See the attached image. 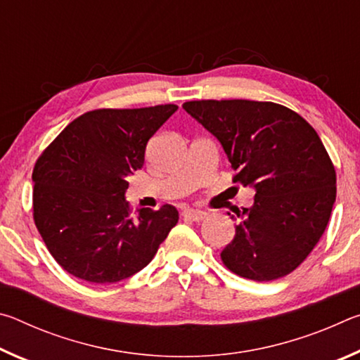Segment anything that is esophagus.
<instances>
[{"label": "esophagus", "instance_id": "obj_1", "mask_svg": "<svg viewBox=\"0 0 360 360\" xmlns=\"http://www.w3.org/2000/svg\"><path fill=\"white\" fill-rule=\"evenodd\" d=\"M205 216H206V212L200 211V210H191V208H187V210L182 211V217H184L186 221L200 222V221H203Z\"/></svg>", "mask_w": 360, "mask_h": 360}]
</instances>
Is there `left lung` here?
<instances>
[{
  "mask_svg": "<svg viewBox=\"0 0 360 360\" xmlns=\"http://www.w3.org/2000/svg\"><path fill=\"white\" fill-rule=\"evenodd\" d=\"M182 108L221 143L233 181L255 192L222 249L225 266L254 281L289 275L318 245L337 197L319 135L302 115L270 101L202 100Z\"/></svg>",
  "mask_w": 360,
  "mask_h": 360,
  "instance_id": "1",
  "label": "left lung"
}]
</instances>
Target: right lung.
I'll use <instances>...</instances> for the list:
<instances>
[{"instance_id":"right-lung-1","label":"right lung","mask_w":360,"mask_h":360,"mask_svg":"<svg viewBox=\"0 0 360 360\" xmlns=\"http://www.w3.org/2000/svg\"><path fill=\"white\" fill-rule=\"evenodd\" d=\"M176 105L96 109L72 120L36 162L34 224L70 275L94 284L130 278L154 259L178 210L131 214L127 178L144 165L146 144Z\"/></svg>"}]
</instances>
